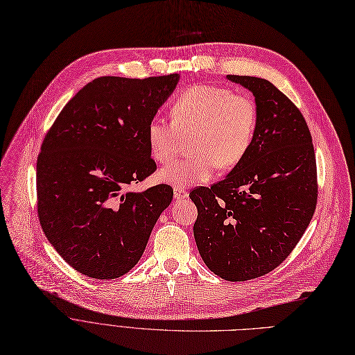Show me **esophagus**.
I'll use <instances>...</instances> for the list:
<instances>
[{
	"instance_id": "34e87169",
	"label": "esophagus",
	"mask_w": 355,
	"mask_h": 355,
	"mask_svg": "<svg viewBox=\"0 0 355 355\" xmlns=\"http://www.w3.org/2000/svg\"><path fill=\"white\" fill-rule=\"evenodd\" d=\"M173 196H175V199H184V198H188V192H187V189H182V188H175V191H173Z\"/></svg>"
}]
</instances>
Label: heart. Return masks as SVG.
<instances>
[{
  "label": "heart",
  "mask_w": 355,
  "mask_h": 355,
  "mask_svg": "<svg viewBox=\"0 0 355 355\" xmlns=\"http://www.w3.org/2000/svg\"><path fill=\"white\" fill-rule=\"evenodd\" d=\"M257 107L251 96L218 85H193L172 104V120L153 116L147 125L150 155L157 163L173 162L191 140L192 156L164 167L159 179L175 188L208 182L215 168L239 166L254 143Z\"/></svg>",
  "instance_id": "1"
}]
</instances>
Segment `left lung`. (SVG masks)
Here are the masks:
<instances>
[{"label": "left lung", "mask_w": 355, "mask_h": 355, "mask_svg": "<svg viewBox=\"0 0 355 355\" xmlns=\"http://www.w3.org/2000/svg\"><path fill=\"white\" fill-rule=\"evenodd\" d=\"M227 78L256 98L254 143L225 179L189 196L202 260L221 279L245 282L275 270L306 231L318 200L316 160L305 118L288 96L267 79Z\"/></svg>", "instance_id": "obj_1"}]
</instances>
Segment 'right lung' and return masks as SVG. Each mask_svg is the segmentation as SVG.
<instances>
[{
  "mask_svg": "<svg viewBox=\"0 0 355 355\" xmlns=\"http://www.w3.org/2000/svg\"><path fill=\"white\" fill-rule=\"evenodd\" d=\"M179 82L178 73L101 76L67 103L37 157V215L60 257L92 279L136 266L173 189L128 191L156 171L147 125Z\"/></svg>",
  "mask_w": 355,
  "mask_h": 355,
  "instance_id": "obj_1",
  "label": "right lung"
}]
</instances>
